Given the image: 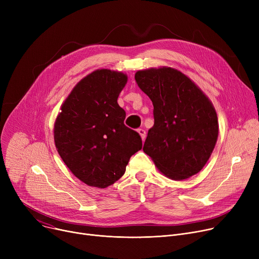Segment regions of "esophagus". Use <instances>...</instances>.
<instances>
[{"instance_id":"1","label":"esophagus","mask_w":259,"mask_h":259,"mask_svg":"<svg viewBox=\"0 0 259 259\" xmlns=\"http://www.w3.org/2000/svg\"><path fill=\"white\" fill-rule=\"evenodd\" d=\"M138 132H139V134L141 135L142 140H143V141H145V139H146V131H145L144 129L140 128V129H138Z\"/></svg>"}]
</instances>
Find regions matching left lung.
<instances>
[{"label": "left lung", "instance_id": "8db88e82", "mask_svg": "<svg viewBox=\"0 0 259 259\" xmlns=\"http://www.w3.org/2000/svg\"><path fill=\"white\" fill-rule=\"evenodd\" d=\"M135 80L154 107L144 152L168 179L191 178L207 164L219 138L212 102L191 78L171 67L139 70Z\"/></svg>", "mask_w": 259, "mask_h": 259}]
</instances>
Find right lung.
Segmentation results:
<instances>
[{
    "label": "right lung",
    "instance_id": "right-lung-1",
    "mask_svg": "<svg viewBox=\"0 0 259 259\" xmlns=\"http://www.w3.org/2000/svg\"><path fill=\"white\" fill-rule=\"evenodd\" d=\"M126 73L98 69L81 78L61 106L54 121L57 150L74 176L90 187L111 186L142 149L140 134L125 126L117 98Z\"/></svg>",
    "mask_w": 259,
    "mask_h": 259
}]
</instances>
